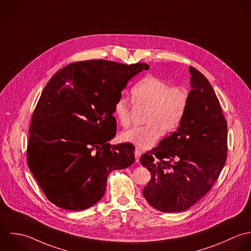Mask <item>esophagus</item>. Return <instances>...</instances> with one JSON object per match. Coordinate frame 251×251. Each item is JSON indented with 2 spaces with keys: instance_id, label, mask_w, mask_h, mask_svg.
Listing matches in <instances>:
<instances>
[{
  "instance_id": "obj_1",
  "label": "esophagus",
  "mask_w": 251,
  "mask_h": 251,
  "mask_svg": "<svg viewBox=\"0 0 251 251\" xmlns=\"http://www.w3.org/2000/svg\"><path fill=\"white\" fill-rule=\"evenodd\" d=\"M134 156H135V162L136 163H138L139 162V159H140V156H141V152H140V150L139 149H135V151H134Z\"/></svg>"
}]
</instances>
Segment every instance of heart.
Returning <instances> with one entry per match:
<instances>
[{"label":"heart","mask_w":251,"mask_h":251,"mask_svg":"<svg viewBox=\"0 0 251 251\" xmlns=\"http://www.w3.org/2000/svg\"><path fill=\"white\" fill-rule=\"evenodd\" d=\"M132 102L147 108L143 126L124 131L121 139L141 150L151 148L163 133L173 131L184 115L188 92L181 86H170L155 76H146L131 88ZM117 121L127 126L130 123V105L125 97H120L114 105Z\"/></svg>","instance_id":"1"}]
</instances>
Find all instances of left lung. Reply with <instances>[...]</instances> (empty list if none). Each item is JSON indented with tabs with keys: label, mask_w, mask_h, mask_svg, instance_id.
I'll return each instance as SVG.
<instances>
[{
	"label": "left lung",
	"mask_w": 251,
	"mask_h": 251,
	"mask_svg": "<svg viewBox=\"0 0 251 251\" xmlns=\"http://www.w3.org/2000/svg\"><path fill=\"white\" fill-rule=\"evenodd\" d=\"M191 87L179 127L140 158L151 172L143 196L154 208L180 212L200 201L227 159V122L207 79L190 67Z\"/></svg>",
	"instance_id": "1"
}]
</instances>
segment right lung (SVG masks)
<instances>
[{
	"label": "right lung",
	"instance_id": "obj_1",
	"mask_svg": "<svg viewBox=\"0 0 251 251\" xmlns=\"http://www.w3.org/2000/svg\"><path fill=\"white\" fill-rule=\"evenodd\" d=\"M146 63L75 62L46 85L32 116L28 167L56 206L83 210L104 196L107 177L135 161L131 144L110 145L116 135L115 102Z\"/></svg>",
	"mask_w": 251,
	"mask_h": 251
}]
</instances>
